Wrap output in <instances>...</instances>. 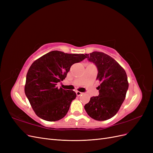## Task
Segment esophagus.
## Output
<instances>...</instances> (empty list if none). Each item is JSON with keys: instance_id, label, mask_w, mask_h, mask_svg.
<instances>
[{"instance_id": "34e87169", "label": "esophagus", "mask_w": 153, "mask_h": 153, "mask_svg": "<svg viewBox=\"0 0 153 153\" xmlns=\"http://www.w3.org/2000/svg\"><path fill=\"white\" fill-rule=\"evenodd\" d=\"M76 95H77V96H80L81 94H82L83 93L82 92H80V91H76Z\"/></svg>"}]
</instances>
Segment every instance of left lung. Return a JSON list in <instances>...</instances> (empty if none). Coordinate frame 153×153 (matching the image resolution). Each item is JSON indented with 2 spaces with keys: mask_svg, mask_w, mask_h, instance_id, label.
<instances>
[{
  "mask_svg": "<svg viewBox=\"0 0 153 153\" xmlns=\"http://www.w3.org/2000/svg\"><path fill=\"white\" fill-rule=\"evenodd\" d=\"M85 55L98 69L96 79L101 84L97 88L98 96L91 98L84 108L91 118L105 121L117 114L125 100L129 85L128 77L124 69L108 55L93 52Z\"/></svg>",
  "mask_w": 153,
  "mask_h": 153,
  "instance_id": "obj_1",
  "label": "left lung"
}]
</instances>
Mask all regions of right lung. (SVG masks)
<instances>
[{"label":"right lung","instance_id":"obj_1","mask_svg":"<svg viewBox=\"0 0 153 153\" xmlns=\"http://www.w3.org/2000/svg\"><path fill=\"white\" fill-rule=\"evenodd\" d=\"M85 58L84 54L54 50L32 64L26 76L25 93L39 117L56 121L66 115L76 94L73 91L58 89L57 84L65 79L73 64Z\"/></svg>","mask_w":153,"mask_h":153}]
</instances>
